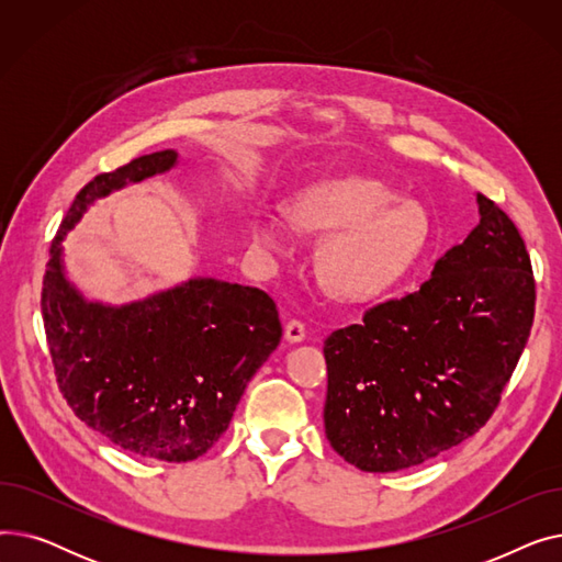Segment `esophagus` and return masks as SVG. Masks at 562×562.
Listing matches in <instances>:
<instances>
[{
  "instance_id": "34e87169",
  "label": "esophagus",
  "mask_w": 562,
  "mask_h": 562,
  "mask_svg": "<svg viewBox=\"0 0 562 562\" xmlns=\"http://www.w3.org/2000/svg\"><path fill=\"white\" fill-rule=\"evenodd\" d=\"M305 323L303 321H299V318H291L286 326H284V337H286V341H291V344H299V341H303L305 339Z\"/></svg>"
}]
</instances>
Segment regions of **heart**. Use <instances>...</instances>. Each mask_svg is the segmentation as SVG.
<instances>
[{"label":"heart","instance_id":"1","mask_svg":"<svg viewBox=\"0 0 562 562\" xmlns=\"http://www.w3.org/2000/svg\"><path fill=\"white\" fill-rule=\"evenodd\" d=\"M396 193L367 177L330 180L301 191L289 218L323 236L316 273L335 299L358 301L392 284L424 248L428 225L417 204L394 202ZM252 236L261 248L284 250L286 227L273 214H259Z\"/></svg>","mask_w":562,"mask_h":562}]
</instances>
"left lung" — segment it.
<instances>
[{
  "label": "left lung",
  "instance_id": "8db88e82",
  "mask_svg": "<svg viewBox=\"0 0 562 562\" xmlns=\"http://www.w3.org/2000/svg\"><path fill=\"white\" fill-rule=\"evenodd\" d=\"M481 223L403 299L323 341V424L350 464L387 474L479 432L501 401L536 316V280L515 223L476 195Z\"/></svg>",
  "mask_w": 562,
  "mask_h": 562
}]
</instances>
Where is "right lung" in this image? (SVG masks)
Instances as JSON below:
<instances>
[{
  "instance_id": "obj_1",
  "label": "right lung",
  "mask_w": 562,
  "mask_h": 562,
  "mask_svg": "<svg viewBox=\"0 0 562 562\" xmlns=\"http://www.w3.org/2000/svg\"><path fill=\"white\" fill-rule=\"evenodd\" d=\"M175 164V150L143 155L77 193L49 248L41 307L58 390L75 415L130 453L189 462L216 445L278 348L273 299L257 286L195 278L111 307L83 301L61 259V241L95 198Z\"/></svg>"
}]
</instances>
